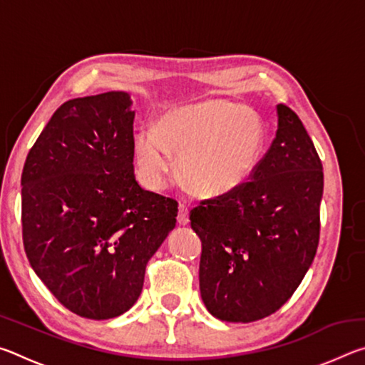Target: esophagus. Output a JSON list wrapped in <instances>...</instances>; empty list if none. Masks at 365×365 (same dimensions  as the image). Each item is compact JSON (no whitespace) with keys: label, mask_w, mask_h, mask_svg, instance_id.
I'll return each instance as SVG.
<instances>
[{"label":"esophagus","mask_w":365,"mask_h":365,"mask_svg":"<svg viewBox=\"0 0 365 365\" xmlns=\"http://www.w3.org/2000/svg\"><path fill=\"white\" fill-rule=\"evenodd\" d=\"M177 222L180 225H187L190 222V217H188V209L185 205H178V215H177Z\"/></svg>","instance_id":"esophagus-1"}]
</instances>
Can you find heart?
<instances>
[{
	"mask_svg": "<svg viewBox=\"0 0 365 365\" xmlns=\"http://www.w3.org/2000/svg\"><path fill=\"white\" fill-rule=\"evenodd\" d=\"M265 140L255 109L227 100L185 104L164 114L158 128L145 127L135 137V156L145 182L163 185L178 154V177L196 195H230L250 180Z\"/></svg>",
	"mask_w": 365,
	"mask_h": 365,
	"instance_id": "1",
	"label": "heart"
}]
</instances>
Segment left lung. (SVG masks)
<instances>
[{
    "instance_id": "left-lung-1",
    "label": "left lung",
    "mask_w": 365,
    "mask_h": 365,
    "mask_svg": "<svg viewBox=\"0 0 365 365\" xmlns=\"http://www.w3.org/2000/svg\"><path fill=\"white\" fill-rule=\"evenodd\" d=\"M279 128L255 174L230 195L191 209L201 238L200 289L225 322H255L292 298L319 246L322 163L294 110L277 104Z\"/></svg>"
}]
</instances>
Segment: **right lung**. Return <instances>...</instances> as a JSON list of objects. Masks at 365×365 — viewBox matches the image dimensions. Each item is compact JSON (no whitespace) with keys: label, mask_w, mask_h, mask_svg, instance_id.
<instances>
[{"label":"right lung","mask_w":365,"mask_h":365,"mask_svg":"<svg viewBox=\"0 0 365 365\" xmlns=\"http://www.w3.org/2000/svg\"><path fill=\"white\" fill-rule=\"evenodd\" d=\"M130 106L125 91L61 104L22 170L29 262L85 319H113L137 302L146 264L177 222L175 200L135 180Z\"/></svg>","instance_id":"add662e5"}]
</instances>
